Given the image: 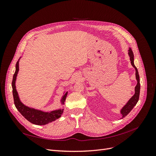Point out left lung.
I'll list each match as a JSON object with an SVG mask.
<instances>
[{"mask_svg":"<svg viewBox=\"0 0 156 156\" xmlns=\"http://www.w3.org/2000/svg\"><path fill=\"white\" fill-rule=\"evenodd\" d=\"M128 54L130 57V60H131V64L133 66V67L135 69V75H136V79L137 81V84L135 88V94L131 98L130 100L128 101L125 106L122 108L121 110V114L122 115V119L124 118L126 116L129 114L130 111L133 109V108L136 105V103L139 101V94H140V79H139V75L137 68L135 67V66L134 64V55L131 49L129 48L128 50Z\"/></svg>","mask_w":156,"mask_h":156,"instance_id":"1","label":"left lung"}]
</instances>
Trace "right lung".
<instances>
[{"mask_svg": "<svg viewBox=\"0 0 156 156\" xmlns=\"http://www.w3.org/2000/svg\"><path fill=\"white\" fill-rule=\"evenodd\" d=\"M18 72L19 61H17L16 63V72L15 73L13 74V80L12 83L14 104H15V106L17 108V109L19 111V112H20L28 121H29L32 124H34L36 125H45L59 119L63 113V108L62 109L61 108V109L49 112H45L41 111L34 109V108H30L29 107L25 106L24 104H23L21 102L20 98H19L18 94L16 88V81ZM67 94L68 92H66L64 94V96L62 98V100H61V101H62V103L63 105L64 104V101L66 100V98Z\"/></svg>", "mask_w": 156, "mask_h": 156, "instance_id": "obj_1", "label": "right lung"}]
</instances>
